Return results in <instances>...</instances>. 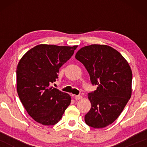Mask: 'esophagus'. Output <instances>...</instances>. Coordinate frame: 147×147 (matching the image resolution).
Returning a JSON list of instances; mask_svg holds the SVG:
<instances>
[{
	"label": "esophagus",
	"instance_id": "esophagus-1",
	"mask_svg": "<svg viewBox=\"0 0 147 147\" xmlns=\"http://www.w3.org/2000/svg\"><path fill=\"white\" fill-rule=\"evenodd\" d=\"M72 96H73L74 99H75L76 100H78V99H80L82 98V95H72Z\"/></svg>",
	"mask_w": 147,
	"mask_h": 147
}]
</instances>
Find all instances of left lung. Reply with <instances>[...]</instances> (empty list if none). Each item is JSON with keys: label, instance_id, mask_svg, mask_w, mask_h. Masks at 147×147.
<instances>
[{"label": "left lung", "instance_id": "1", "mask_svg": "<svg viewBox=\"0 0 147 147\" xmlns=\"http://www.w3.org/2000/svg\"><path fill=\"white\" fill-rule=\"evenodd\" d=\"M75 58L84 64L90 82L97 90L88 93L91 109L85 115L86 124L100 129L112 124L131 96L132 71L119 52L106 45L81 48Z\"/></svg>", "mask_w": 147, "mask_h": 147}]
</instances>
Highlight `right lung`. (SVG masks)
Segmentation results:
<instances>
[{
  "mask_svg": "<svg viewBox=\"0 0 147 147\" xmlns=\"http://www.w3.org/2000/svg\"><path fill=\"white\" fill-rule=\"evenodd\" d=\"M77 47L38 45L27 52L18 64V97L30 116L43 125L59 122L70 105L71 97L50 86Z\"/></svg>",
  "mask_w": 147,
  "mask_h": 147,
  "instance_id": "add662e5",
  "label": "right lung"
}]
</instances>
